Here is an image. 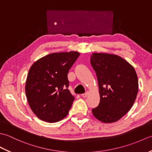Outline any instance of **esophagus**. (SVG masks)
<instances>
[{"instance_id": "1", "label": "esophagus", "mask_w": 152, "mask_h": 152, "mask_svg": "<svg viewBox=\"0 0 152 152\" xmlns=\"http://www.w3.org/2000/svg\"><path fill=\"white\" fill-rule=\"evenodd\" d=\"M88 95H89V93L88 92H86L85 93H83V94H82V97H87V96H88Z\"/></svg>"}]
</instances>
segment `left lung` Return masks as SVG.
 I'll return each mask as SVG.
<instances>
[{
    "instance_id": "left-lung-1",
    "label": "left lung",
    "mask_w": 152,
    "mask_h": 152,
    "mask_svg": "<svg viewBox=\"0 0 152 152\" xmlns=\"http://www.w3.org/2000/svg\"><path fill=\"white\" fill-rule=\"evenodd\" d=\"M91 64L97 77L100 102L93 115L105 124L120 119L133 106L138 90L134 67L117 55L93 53Z\"/></svg>"
}]
</instances>
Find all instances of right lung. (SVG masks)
<instances>
[{"label": "right lung", "mask_w": 152, "mask_h": 152, "mask_svg": "<svg viewBox=\"0 0 152 152\" xmlns=\"http://www.w3.org/2000/svg\"><path fill=\"white\" fill-rule=\"evenodd\" d=\"M80 55L74 51L50 53L30 68L25 93L32 111L41 120L55 123L67 115L74 100L68 89L67 74Z\"/></svg>", "instance_id": "right-lung-1"}]
</instances>
